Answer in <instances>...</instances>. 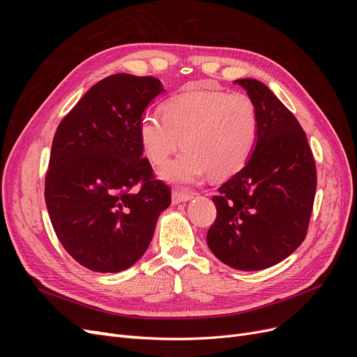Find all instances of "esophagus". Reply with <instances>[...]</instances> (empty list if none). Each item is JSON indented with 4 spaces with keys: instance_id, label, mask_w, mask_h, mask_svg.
I'll return each instance as SVG.
<instances>
[{
    "instance_id": "34e87169",
    "label": "esophagus",
    "mask_w": 357,
    "mask_h": 357,
    "mask_svg": "<svg viewBox=\"0 0 357 357\" xmlns=\"http://www.w3.org/2000/svg\"><path fill=\"white\" fill-rule=\"evenodd\" d=\"M193 198V193L189 192H181V190H174L172 192V204H178V202H186Z\"/></svg>"
}]
</instances>
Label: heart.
<instances>
[{
    "mask_svg": "<svg viewBox=\"0 0 357 357\" xmlns=\"http://www.w3.org/2000/svg\"><path fill=\"white\" fill-rule=\"evenodd\" d=\"M164 116L147 112L138 121V139L153 165H164L181 146L185 152L160 171V178L178 185L213 177H229L250 159L257 143L259 116L243 93L193 89L172 96Z\"/></svg>",
    "mask_w": 357,
    "mask_h": 357,
    "instance_id": "b5f03b06",
    "label": "heart"
}]
</instances>
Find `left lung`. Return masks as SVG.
<instances>
[{
  "mask_svg": "<svg viewBox=\"0 0 357 357\" xmlns=\"http://www.w3.org/2000/svg\"><path fill=\"white\" fill-rule=\"evenodd\" d=\"M259 116L245 167L213 197L218 218L207 244L223 264L259 271L282 262L305 240L316 197V162L304 129L287 107L255 79L235 80Z\"/></svg>",
  "mask_w": 357,
  "mask_h": 357,
  "instance_id": "obj_1",
  "label": "left lung"
}]
</instances>
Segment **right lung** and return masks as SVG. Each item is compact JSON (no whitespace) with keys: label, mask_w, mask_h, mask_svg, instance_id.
I'll return each mask as SVG.
<instances>
[{"label":"right lung","mask_w":357,"mask_h":357,"mask_svg":"<svg viewBox=\"0 0 357 357\" xmlns=\"http://www.w3.org/2000/svg\"><path fill=\"white\" fill-rule=\"evenodd\" d=\"M164 88L113 74L83 95L53 137L45 198L63 248L96 273L132 266L153 238L171 190L142 158L138 121Z\"/></svg>","instance_id":"right-lung-1"}]
</instances>
